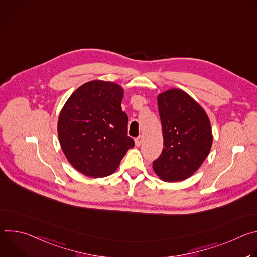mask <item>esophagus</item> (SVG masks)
Segmentation results:
<instances>
[{
	"label": "esophagus",
	"mask_w": 257,
	"mask_h": 257,
	"mask_svg": "<svg viewBox=\"0 0 257 257\" xmlns=\"http://www.w3.org/2000/svg\"><path fill=\"white\" fill-rule=\"evenodd\" d=\"M142 140H143L142 136L137 137V138L135 139V145H136V146H140V145H141V143H142Z\"/></svg>",
	"instance_id": "esophagus-1"
}]
</instances>
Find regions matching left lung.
<instances>
[{"instance_id": "8db88e82", "label": "left lung", "mask_w": 257, "mask_h": 257, "mask_svg": "<svg viewBox=\"0 0 257 257\" xmlns=\"http://www.w3.org/2000/svg\"><path fill=\"white\" fill-rule=\"evenodd\" d=\"M158 105L164 149L153 168L163 181H183L200 168L210 152V122L203 107L178 88L160 93Z\"/></svg>"}]
</instances>
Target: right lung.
<instances>
[{
	"mask_svg": "<svg viewBox=\"0 0 257 257\" xmlns=\"http://www.w3.org/2000/svg\"><path fill=\"white\" fill-rule=\"evenodd\" d=\"M124 89L117 83L92 80L73 92L58 119V136L68 162L87 177L113 174L134 141L122 111Z\"/></svg>",
	"mask_w": 257,
	"mask_h": 257,
	"instance_id": "obj_1",
	"label": "right lung"
}]
</instances>
